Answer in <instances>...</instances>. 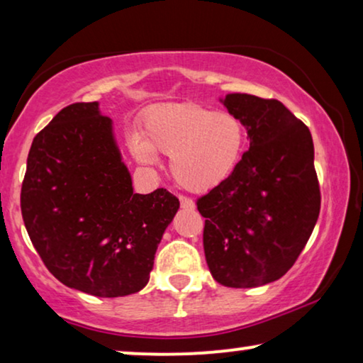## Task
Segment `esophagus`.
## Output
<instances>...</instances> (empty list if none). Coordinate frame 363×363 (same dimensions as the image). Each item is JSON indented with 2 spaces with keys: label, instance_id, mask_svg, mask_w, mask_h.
Here are the masks:
<instances>
[{
  "label": "esophagus",
  "instance_id": "34e87169",
  "mask_svg": "<svg viewBox=\"0 0 363 363\" xmlns=\"http://www.w3.org/2000/svg\"><path fill=\"white\" fill-rule=\"evenodd\" d=\"M180 205L182 208H185V210H193V208H195V203H193V200H190L188 196H180Z\"/></svg>",
  "mask_w": 363,
  "mask_h": 363
}]
</instances>
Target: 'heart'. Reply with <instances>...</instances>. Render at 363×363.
<instances>
[{
  "label": "heart",
  "instance_id": "b5f03b06",
  "mask_svg": "<svg viewBox=\"0 0 363 363\" xmlns=\"http://www.w3.org/2000/svg\"><path fill=\"white\" fill-rule=\"evenodd\" d=\"M246 138V127L236 113L183 102L148 112L140 137H132L130 147L140 162H153L155 153L172 157L170 170L178 185L205 193L233 175Z\"/></svg>",
  "mask_w": 363,
  "mask_h": 363
}]
</instances>
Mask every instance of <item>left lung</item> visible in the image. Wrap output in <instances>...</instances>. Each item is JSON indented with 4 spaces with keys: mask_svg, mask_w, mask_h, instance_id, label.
<instances>
[{
    "mask_svg": "<svg viewBox=\"0 0 363 363\" xmlns=\"http://www.w3.org/2000/svg\"><path fill=\"white\" fill-rule=\"evenodd\" d=\"M223 104L245 123L250 148L225 183L196 200L203 247L215 281L257 287L291 269L319 218L314 143L276 99L228 94Z\"/></svg>",
    "mask_w": 363,
    "mask_h": 363,
    "instance_id": "obj_1",
    "label": "left lung"
}]
</instances>
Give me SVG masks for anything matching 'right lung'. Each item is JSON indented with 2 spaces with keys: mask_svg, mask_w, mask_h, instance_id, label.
Here are the masks:
<instances>
[{
  "mask_svg": "<svg viewBox=\"0 0 363 363\" xmlns=\"http://www.w3.org/2000/svg\"><path fill=\"white\" fill-rule=\"evenodd\" d=\"M180 206L157 188L133 193L97 102L64 107L34 137L21 213L44 266L64 286L121 297L147 286L163 233Z\"/></svg>",
  "mask_w": 363,
  "mask_h": 363,
  "instance_id": "right-lung-1",
  "label": "right lung"
}]
</instances>
